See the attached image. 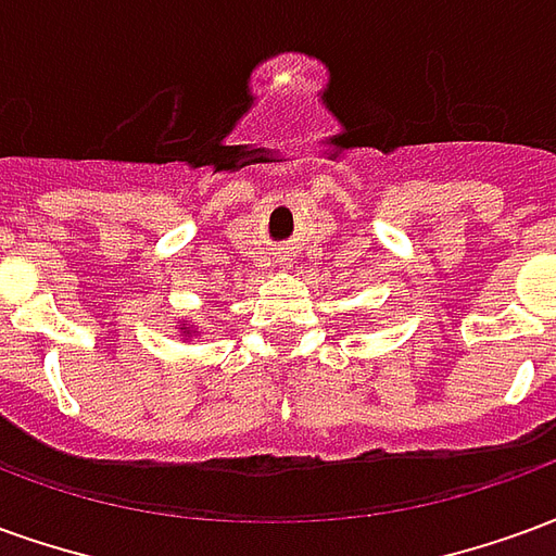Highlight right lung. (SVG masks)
Instances as JSON below:
<instances>
[{
	"label": "right lung",
	"mask_w": 556,
	"mask_h": 556,
	"mask_svg": "<svg viewBox=\"0 0 556 556\" xmlns=\"http://www.w3.org/2000/svg\"><path fill=\"white\" fill-rule=\"evenodd\" d=\"M181 330H184V333H187V337H190V330H187V327H181ZM193 333H195V330H193Z\"/></svg>",
	"instance_id": "obj_1"
}]
</instances>
